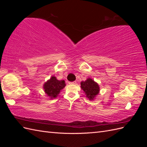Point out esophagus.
I'll list each match as a JSON object with an SVG mask.
<instances>
[{"instance_id":"obj_1","label":"esophagus","mask_w":147,"mask_h":147,"mask_svg":"<svg viewBox=\"0 0 147 147\" xmlns=\"http://www.w3.org/2000/svg\"><path fill=\"white\" fill-rule=\"evenodd\" d=\"M76 82H69V83L70 84H76Z\"/></svg>"}]
</instances>
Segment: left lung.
<instances>
[{
	"label": "left lung",
	"mask_w": 147,
	"mask_h": 147,
	"mask_svg": "<svg viewBox=\"0 0 147 147\" xmlns=\"http://www.w3.org/2000/svg\"><path fill=\"white\" fill-rule=\"evenodd\" d=\"M80 84L86 98L90 100H94L96 97L99 94L100 91L99 84L92 78H88L85 81L81 82Z\"/></svg>",
	"instance_id": "8db88e82"
}]
</instances>
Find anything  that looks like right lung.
Segmentation results:
<instances>
[{"instance_id":"add662e5","label":"right lung","mask_w":147,"mask_h":147,"mask_svg":"<svg viewBox=\"0 0 147 147\" xmlns=\"http://www.w3.org/2000/svg\"><path fill=\"white\" fill-rule=\"evenodd\" d=\"M65 85L64 80H58L56 77L52 76L43 84V88L47 96L53 99L56 98Z\"/></svg>"}]
</instances>
